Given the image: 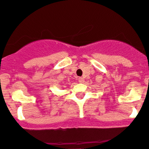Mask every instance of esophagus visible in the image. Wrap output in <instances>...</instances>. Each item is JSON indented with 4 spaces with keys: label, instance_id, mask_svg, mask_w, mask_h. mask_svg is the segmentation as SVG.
Listing matches in <instances>:
<instances>
[{
    "label": "esophagus",
    "instance_id": "1",
    "mask_svg": "<svg viewBox=\"0 0 149 149\" xmlns=\"http://www.w3.org/2000/svg\"><path fill=\"white\" fill-rule=\"evenodd\" d=\"M78 81H79V83H84V79L82 77L79 78Z\"/></svg>",
    "mask_w": 149,
    "mask_h": 149
}]
</instances>
